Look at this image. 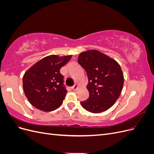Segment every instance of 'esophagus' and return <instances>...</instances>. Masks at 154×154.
<instances>
[{"label": "esophagus", "mask_w": 154, "mask_h": 154, "mask_svg": "<svg viewBox=\"0 0 154 154\" xmlns=\"http://www.w3.org/2000/svg\"><path fill=\"white\" fill-rule=\"evenodd\" d=\"M77 88H78V85H77L76 84H75V85H74L71 88V89H72V91H76V90L77 89Z\"/></svg>", "instance_id": "esophagus-1"}]
</instances>
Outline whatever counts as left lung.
Instances as JSON below:
<instances>
[{
  "mask_svg": "<svg viewBox=\"0 0 154 154\" xmlns=\"http://www.w3.org/2000/svg\"><path fill=\"white\" fill-rule=\"evenodd\" d=\"M78 62L85 70L88 80L87 88L89 97L81 101L83 108L92 113H100L110 108L119 97L124 83L118 63L96 50L80 53Z\"/></svg>",
  "mask_w": 154,
  "mask_h": 154,
  "instance_id": "8db88e82",
  "label": "left lung"
}]
</instances>
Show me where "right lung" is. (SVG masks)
<instances>
[{
    "mask_svg": "<svg viewBox=\"0 0 154 154\" xmlns=\"http://www.w3.org/2000/svg\"><path fill=\"white\" fill-rule=\"evenodd\" d=\"M72 57H46L29 69L23 77V88L29 103L45 112L53 111L62 105L67 91L60 70Z\"/></svg>",
    "mask_w": 154,
    "mask_h": 154,
    "instance_id": "obj_1",
    "label": "right lung"
}]
</instances>
